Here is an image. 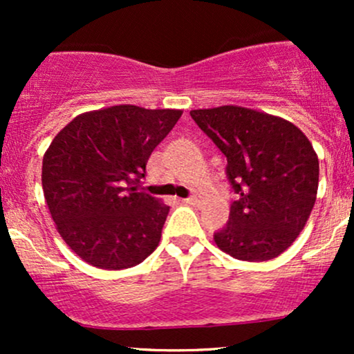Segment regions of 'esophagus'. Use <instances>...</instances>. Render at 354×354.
I'll return each instance as SVG.
<instances>
[{
	"label": "esophagus",
	"mask_w": 354,
	"mask_h": 354,
	"mask_svg": "<svg viewBox=\"0 0 354 354\" xmlns=\"http://www.w3.org/2000/svg\"><path fill=\"white\" fill-rule=\"evenodd\" d=\"M181 201L186 203V205H196L198 198L196 196H189V198H185V200H181Z\"/></svg>",
	"instance_id": "esophagus-1"
}]
</instances>
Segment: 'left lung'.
Returning a JSON list of instances; mask_svg holds the SVG:
<instances>
[{
  "instance_id": "left-lung-1",
  "label": "left lung",
  "mask_w": 354,
  "mask_h": 354,
  "mask_svg": "<svg viewBox=\"0 0 354 354\" xmlns=\"http://www.w3.org/2000/svg\"><path fill=\"white\" fill-rule=\"evenodd\" d=\"M201 131L226 156L236 201L214 243L243 261H268L288 250L310 218L319 163L293 123L241 106L193 109Z\"/></svg>"
}]
</instances>
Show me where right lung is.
I'll list each match as a JSON object with an SVG mask.
<instances>
[{
  "mask_svg": "<svg viewBox=\"0 0 354 354\" xmlns=\"http://www.w3.org/2000/svg\"><path fill=\"white\" fill-rule=\"evenodd\" d=\"M181 115L120 104L76 116L51 141L44 200L61 238L88 265L124 270L156 250L169 206L138 186Z\"/></svg>",
  "mask_w": 354,
  "mask_h": 354,
  "instance_id": "right-lung-1",
  "label": "right lung"
}]
</instances>
